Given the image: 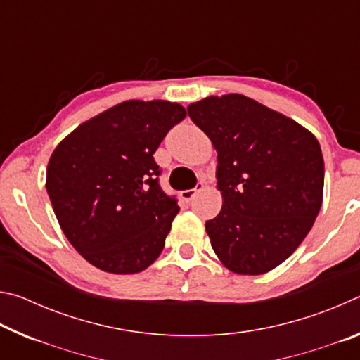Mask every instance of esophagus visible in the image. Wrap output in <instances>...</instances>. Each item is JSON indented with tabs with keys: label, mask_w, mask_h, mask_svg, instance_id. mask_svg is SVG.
Wrapping results in <instances>:
<instances>
[{
	"label": "esophagus",
	"mask_w": 360,
	"mask_h": 360,
	"mask_svg": "<svg viewBox=\"0 0 360 360\" xmlns=\"http://www.w3.org/2000/svg\"><path fill=\"white\" fill-rule=\"evenodd\" d=\"M203 187H205V184H203L202 181H200L198 184H197V187H195V188H188V191H182V192H181V198L184 200V202L188 203V202H191V200L195 197V195H197L200 191H203Z\"/></svg>",
	"instance_id": "1"
}]
</instances>
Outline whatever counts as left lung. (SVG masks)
<instances>
[{"mask_svg":"<svg viewBox=\"0 0 360 360\" xmlns=\"http://www.w3.org/2000/svg\"><path fill=\"white\" fill-rule=\"evenodd\" d=\"M217 150L222 210L206 221L219 260L264 275L300 246L318 217L324 158L311 131L245 95L208 96L187 108Z\"/></svg>","mask_w":360,"mask_h":360,"instance_id":"left-lung-1","label":"left lung"}]
</instances>
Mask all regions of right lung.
I'll return each mask as SVG.
<instances>
[{
	"label": "right lung",
	"instance_id": "add662e5",
	"mask_svg": "<svg viewBox=\"0 0 360 360\" xmlns=\"http://www.w3.org/2000/svg\"><path fill=\"white\" fill-rule=\"evenodd\" d=\"M184 117L178 103L129 100L84 122L53 150L49 198L89 264L133 275L160 255L179 206L158 184L154 152Z\"/></svg>",
	"mask_w": 360,
	"mask_h": 360
}]
</instances>
